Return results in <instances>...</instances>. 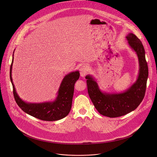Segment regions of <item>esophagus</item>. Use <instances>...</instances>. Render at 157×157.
<instances>
[{
    "instance_id": "1",
    "label": "esophagus",
    "mask_w": 157,
    "mask_h": 157,
    "mask_svg": "<svg viewBox=\"0 0 157 157\" xmlns=\"http://www.w3.org/2000/svg\"><path fill=\"white\" fill-rule=\"evenodd\" d=\"M79 71H80V75L81 77H84L86 75H87V67L86 66H81L80 69H79Z\"/></svg>"
}]
</instances>
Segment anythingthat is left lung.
Instances as JSON below:
<instances>
[{
  "mask_svg": "<svg viewBox=\"0 0 157 157\" xmlns=\"http://www.w3.org/2000/svg\"><path fill=\"white\" fill-rule=\"evenodd\" d=\"M125 38L138 58L139 71L135 82L122 92L107 93L101 90L92 75L86 76L88 94L95 108L101 115L112 118L124 116L135 110L142 101L146 90L148 70L144 46L133 33H128Z\"/></svg>",
  "mask_w": 157,
  "mask_h": 157,
  "instance_id": "1",
  "label": "left lung"
}]
</instances>
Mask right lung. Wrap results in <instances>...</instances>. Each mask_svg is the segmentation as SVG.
I'll use <instances>...</instances> for the list:
<instances>
[{
	"label": "right lung",
	"instance_id": "1",
	"mask_svg": "<svg viewBox=\"0 0 157 157\" xmlns=\"http://www.w3.org/2000/svg\"><path fill=\"white\" fill-rule=\"evenodd\" d=\"M14 51L10 66V78L13 86L14 98L18 105L25 113L42 121H55L68 116L71 109L75 84L79 78V71L71 72L63 78L55 100L40 103L26 102L19 97L12 80V70Z\"/></svg>",
	"mask_w": 157,
	"mask_h": 157
}]
</instances>
